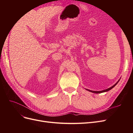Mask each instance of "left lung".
<instances>
[{
	"mask_svg": "<svg viewBox=\"0 0 133 133\" xmlns=\"http://www.w3.org/2000/svg\"><path fill=\"white\" fill-rule=\"evenodd\" d=\"M120 80V79L118 80V81L116 82L114 85H112V87H111L110 88H108V89H105V90H102V91H93V90H89V89H85L87 90H88V91H90V92H93V93H96V94H98V93H102V92H107V91H108L109 90H111V89H112V88H113L116 84H118V83L119 82V81Z\"/></svg>",
	"mask_w": 133,
	"mask_h": 133,
	"instance_id": "1",
	"label": "left lung"
}]
</instances>
